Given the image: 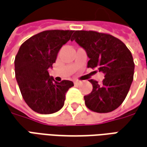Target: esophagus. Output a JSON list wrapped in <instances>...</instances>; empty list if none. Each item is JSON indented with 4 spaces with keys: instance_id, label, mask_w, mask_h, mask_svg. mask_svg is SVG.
<instances>
[{
    "instance_id": "esophagus-1",
    "label": "esophagus",
    "mask_w": 147,
    "mask_h": 147,
    "mask_svg": "<svg viewBox=\"0 0 147 147\" xmlns=\"http://www.w3.org/2000/svg\"><path fill=\"white\" fill-rule=\"evenodd\" d=\"M80 83H81L80 81H74V84H75V85H78V84Z\"/></svg>"
}]
</instances>
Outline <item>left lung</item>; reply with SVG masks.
<instances>
[{
  "instance_id": "left-lung-1",
  "label": "left lung",
  "mask_w": 147,
  "mask_h": 147,
  "mask_svg": "<svg viewBox=\"0 0 147 147\" xmlns=\"http://www.w3.org/2000/svg\"><path fill=\"white\" fill-rule=\"evenodd\" d=\"M74 40L86 50L90 58L87 66L105 74L102 83L89 80L93 90L84 96L86 106L97 113L116 110L125 100L133 82L134 63L130 51L114 36L95 31H74Z\"/></svg>"
}]
</instances>
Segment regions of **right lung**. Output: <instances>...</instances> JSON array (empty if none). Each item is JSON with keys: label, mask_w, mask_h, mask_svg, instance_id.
Here are the masks:
<instances>
[{"label": "right lung", "mask_w": 147, "mask_h": 147, "mask_svg": "<svg viewBox=\"0 0 147 147\" xmlns=\"http://www.w3.org/2000/svg\"><path fill=\"white\" fill-rule=\"evenodd\" d=\"M74 30H46L21 45L15 57V76L26 104L41 114H53L64 106L71 81H54L49 69L56 61L62 45L70 40Z\"/></svg>", "instance_id": "1"}]
</instances>
